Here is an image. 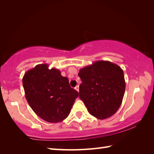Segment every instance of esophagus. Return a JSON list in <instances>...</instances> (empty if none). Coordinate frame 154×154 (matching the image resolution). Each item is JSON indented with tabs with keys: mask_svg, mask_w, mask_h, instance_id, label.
Returning a JSON list of instances; mask_svg holds the SVG:
<instances>
[{
	"mask_svg": "<svg viewBox=\"0 0 154 154\" xmlns=\"http://www.w3.org/2000/svg\"><path fill=\"white\" fill-rule=\"evenodd\" d=\"M75 89L77 91H78V92H79V85H77V86H76L75 87Z\"/></svg>",
	"mask_w": 154,
	"mask_h": 154,
	"instance_id": "34e87169",
	"label": "esophagus"
}]
</instances>
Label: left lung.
Segmentation results:
<instances>
[{"label": "left lung", "mask_w": 154, "mask_h": 154, "mask_svg": "<svg viewBox=\"0 0 154 154\" xmlns=\"http://www.w3.org/2000/svg\"><path fill=\"white\" fill-rule=\"evenodd\" d=\"M82 83L79 98L91 115L103 120L119 110L125 91L124 72L119 65L108 61H96L79 70Z\"/></svg>", "instance_id": "8db88e82"}]
</instances>
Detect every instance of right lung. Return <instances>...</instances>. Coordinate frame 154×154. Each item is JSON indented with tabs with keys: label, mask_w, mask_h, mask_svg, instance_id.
<instances>
[{
	"label": "right lung",
	"mask_w": 154,
	"mask_h": 154,
	"mask_svg": "<svg viewBox=\"0 0 154 154\" xmlns=\"http://www.w3.org/2000/svg\"><path fill=\"white\" fill-rule=\"evenodd\" d=\"M25 97L29 105L42 119L61 122L69 116L79 93L69 85L67 77L48 64H39L23 77Z\"/></svg>",
	"instance_id": "1"
}]
</instances>
